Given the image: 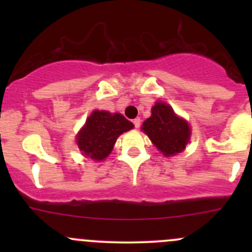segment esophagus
Instances as JSON below:
<instances>
[{
  "mask_svg": "<svg viewBox=\"0 0 252 252\" xmlns=\"http://www.w3.org/2000/svg\"><path fill=\"white\" fill-rule=\"evenodd\" d=\"M133 123H134V126H135V128H140V126H141V119L140 118H135L133 121Z\"/></svg>",
  "mask_w": 252,
  "mask_h": 252,
  "instance_id": "obj_1",
  "label": "esophagus"
}]
</instances>
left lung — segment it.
<instances>
[{"label":"left lung","mask_w":252,"mask_h":252,"mask_svg":"<svg viewBox=\"0 0 252 252\" xmlns=\"http://www.w3.org/2000/svg\"><path fill=\"white\" fill-rule=\"evenodd\" d=\"M151 111V117L142 124L144 133L164 156L182 152L190 139L189 124L177 117L167 103L157 102Z\"/></svg>","instance_id":"left-lung-1"}]
</instances>
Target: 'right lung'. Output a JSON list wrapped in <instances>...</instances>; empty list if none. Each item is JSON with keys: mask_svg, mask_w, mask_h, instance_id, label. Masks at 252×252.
Here are the masks:
<instances>
[{"mask_svg": "<svg viewBox=\"0 0 252 252\" xmlns=\"http://www.w3.org/2000/svg\"><path fill=\"white\" fill-rule=\"evenodd\" d=\"M133 126V123L122 114L94 111L78 134V146L83 155L101 161L111 154L117 138Z\"/></svg>", "mask_w": 252, "mask_h": 252, "instance_id": "obj_1", "label": "right lung"}]
</instances>
